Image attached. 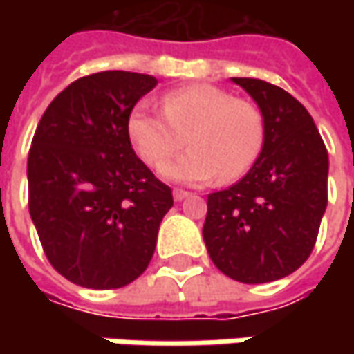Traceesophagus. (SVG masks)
Listing matches in <instances>:
<instances>
[{"label": "esophagus", "instance_id": "obj_1", "mask_svg": "<svg viewBox=\"0 0 354 354\" xmlns=\"http://www.w3.org/2000/svg\"><path fill=\"white\" fill-rule=\"evenodd\" d=\"M189 195H191V193H187L183 189H175V191H173V198H175V201H183V198H187Z\"/></svg>", "mask_w": 354, "mask_h": 354}]
</instances>
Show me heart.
<instances>
[{
    "instance_id": "b5f03b06",
    "label": "heart",
    "mask_w": 354,
    "mask_h": 354,
    "mask_svg": "<svg viewBox=\"0 0 354 354\" xmlns=\"http://www.w3.org/2000/svg\"><path fill=\"white\" fill-rule=\"evenodd\" d=\"M161 106L163 114L138 104L128 118V136L151 167L163 165L183 142L189 143L187 153L161 169L169 181L198 185L218 175L223 181H232L250 169L262 149L264 116L260 108L218 86L173 90L163 96Z\"/></svg>"
}]
</instances>
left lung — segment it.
<instances>
[{"instance_id":"obj_1","label":"left lung","mask_w":354,"mask_h":354,"mask_svg":"<svg viewBox=\"0 0 354 354\" xmlns=\"http://www.w3.org/2000/svg\"><path fill=\"white\" fill-rule=\"evenodd\" d=\"M264 116L252 169L207 198L203 238L212 264L242 283L286 278L309 258L327 209L329 157L304 104L258 78H232Z\"/></svg>"}]
</instances>
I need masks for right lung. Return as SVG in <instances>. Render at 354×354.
<instances>
[{
	"label": "right lung",
	"mask_w": 354,
	"mask_h": 354,
	"mask_svg": "<svg viewBox=\"0 0 354 354\" xmlns=\"http://www.w3.org/2000/svg\"><path fill=\"white\" fill-rule=\"evenodd\" d=\"M157 78L104 71L48 104L27 159L29 212L50 266L76 286L140 278L173 195L131 149L128 118Z\"/></svg>",
	"instance_id": "obj_1"
}]
</instances>
